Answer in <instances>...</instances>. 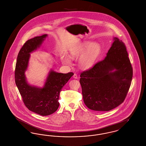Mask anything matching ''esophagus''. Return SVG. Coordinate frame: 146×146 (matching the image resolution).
Returning a JSON list of instances; mask_svg holds the SVG:
<instances>
[{"mask_svg": "<svg viewBox=\"0 0 146 146\" xmlns=\"http://www.w3.org/2000/svg\"><path fill=\"white\" fill-rule=\"evenodd\" d=\"M73 78H74V79H78V76H77V74H74V75H73Z\"/></svg>", "mask_w": 146, "mask_h": 146, "instance_id": "1", "label": "esophagus"}]
</instances>
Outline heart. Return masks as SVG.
I'll use <instances>...</instances> for the list:
<instances>
[{"label":"heart","mask_w":146,"mask_h":146,"mask_svg":"<svg viewBox=\"0 0 146 146\" xmlns=\"http://www.w3.org/2000/svg\"><path fill=\"white\" fill-rule=\"evenodd\" d=\"M101 53V46L96 42L84 41L70 50V57L71 59L76 60L79 58L78 65L83 70H90L97 61ZM63 63L70 65L71 61L67 56L61 57Z\"/></svg>","instance_id":"1"}]
</instances>
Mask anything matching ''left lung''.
Here are the masks:
<instances>
[{"label": "left lung", "instance_id": "left-lung-1", "mask_svg": "<svg viewBox=\"0 0 146 146\" xmlns=\"http://www.w3.org/2000/svg\"><path fill=\"white\" fill-rule=\"evenodd\" d=\"M85 104L91 110L109 111L125 100L131 85L132 68L125 44L114 37L103 61L80 74Z\"/></svg>", "mask_w": 146, "mask_h": 146}]
</instances>
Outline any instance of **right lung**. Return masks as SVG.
Returning <instances> with one entry per match:
<instances>
[{"instance_id":"add662e5","label":"right lung","mask_w":146,"mask_h":146,"mask_svg":"<svg viewBox=\"0 0 146 146\" xmlns=\"http://www.w3.org/2000/svg\"><path fill=\"white\" fill-rule=\"evenodd\" d=\"M46 34L27 40L21 48L17 58L15 72V83L28 110L42 116L49 115L59 107V95L63 86L74 75L49 70L44 85L39 87L28 83L26 76L31 54L39 48L46 38Z\"/></svg>"}]
</instances>
